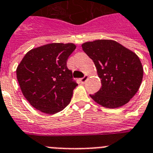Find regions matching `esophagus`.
Wrapping results in <instances>:
<instances>
[{
	"label": "esophagus",
	"mask_w": 153,
	"mask_h": 153,
	"mask_svg": "<svg viewBox=\"0 0 153 153\" xmlns=\"http://www.w3.org/2000/svg\"><path fill=\"white\" fill-rule=\"evenodd\" d=\"M87 79H88V75H85L83 78L80 79V81H81V82H82V83H85V82H86Z\"/></svg>",
	"instance_id": "1"
}]
</instances>
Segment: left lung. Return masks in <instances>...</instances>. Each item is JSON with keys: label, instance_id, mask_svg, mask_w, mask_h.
<instances>
[{"label": "left lung", "instance_id": "obj_1", "mask_svg": "<svg viewBox=\"0 0 153 153\" xmlns=\"http://www.w3.org/2000/svg\"><path fill=\"white\" fill-rule=\"evenodd\" d=\"M82 49L97 68L101 88L91 97L107 108L129 102L138 91L143 68L138 56L114 40L100 39L82 44Z\"/></svg>", "mask_w": 153, "mask_h": 153}]
</instances>
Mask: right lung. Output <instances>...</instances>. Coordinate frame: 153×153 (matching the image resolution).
Listing matches in <instances>:
<instances>
[{
    "instance_id": "obj_1",
    "label": "right lung",
    "mask_w": 153,
    "mask_h": 153,
    "mask_svg": "<svg viewBox=\"0 0 153 153\" xmlns=\"http://www.w3.org/2000/svg\"><path fill=\"white\" fill-rule=\"evenodd\" d=\"M76 46L51 43L25 55L16 68L23 94L36 109L49 114L62 111L71 101L78 85L67 60Z\"/></svg>"
}]
</instances>
